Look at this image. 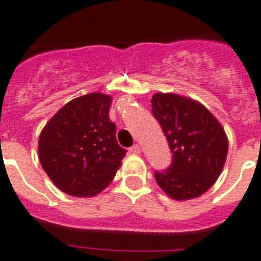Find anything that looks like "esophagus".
Masks as SVG:
<instances>
[{
  "label": "esophagus",
  "mask_w": 261,
  "mask_h": 261,
  "mask_svg": "<svg viewBox=\"0 0 261 261\" xmlns=\"http://www.w3.org/2000/svg\"><path fill=\"white\" fill-rule=\"evenodd\" d=\"M130 152L135 153V155H139L142 152V148H140L139 144H134L133 147H130Z\"/></svg>",
  "instance_id": "34e87169"
}]
</instances>
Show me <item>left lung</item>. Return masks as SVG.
I'll return each instance as SVG.
<instances>
[{
	"label": "left lung",
	"mask_w": 261,
	"mask_h": 261,
	"mask_svg": "<svg viewBox=\"0 0 261 261\" xmlns=\"http://www.w3.org/2000/svg\"><path fill=\"white\" fill-rule=\"evenodd\" d=\"M152 114L168 140L172 163L155 172L159 187L177 201L196 198L214 185L228 151L226 133L202 105L174 93H156Z\"/></svg>",
	"instance_id": "8db88e82"
}]
</instances>
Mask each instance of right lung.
I'll list each match as a JSON object with an SVG mask.
<instances>
[{"label":"right lung","mask_w":261,"mask_h":261,"mask_svg":"<svg viewBox=\"0 0 261 261\" xmlns=\"http://www.w3.org/2000/svg\"><path fill=\"white\" fill-rule=\"evenodd\" d=\"M110 105L112 97L102 93L77 97L40 133V164L52 182L69 196L93 197L102 192L127 152L115 138Z\"/></svg>","instance_id":"obj_1"}]
</instances>
